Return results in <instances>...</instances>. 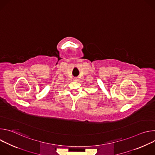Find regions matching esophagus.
Instances as JSON below:
<instances>
[{
	"label": "esophagus",
	"mask_w": 155,
	"mask_h": 155,
	"mask_svg": "<svg viewBox=\"0 0 155 155\" xmlns=\"http://www.w3.org/2000/svg\"><path fill=\"white\" fill-rule=\"evenodd\" d=\"M75 80H77V79H76V78H75Z\"/></svg>",
	"instance_id": "esophagus-1"
}]
</instances>
